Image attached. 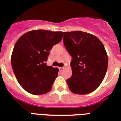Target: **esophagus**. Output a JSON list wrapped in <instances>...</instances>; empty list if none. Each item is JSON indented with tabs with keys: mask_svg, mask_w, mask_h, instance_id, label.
Listing matches in <instances>:
<instances>
[{
	"mask_svg": "<svg viewBox=\"0 0 121 121\" xmlns=\"http://www.w3.org/2000/svg\"><path fill=\"white\" fill-rule=\"evenodd\" d=\"M63 70H64V68H63V67H60V68H59L60 72H62V71H63Z\"/></svg>",
	"mask_w": 121,
	"mask_h": 121,
	"instance_id": "34e87169",
	"label": "esophagus"
}]
</instances>
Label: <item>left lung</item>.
Instances as JSON below:
<instances>
[{"instance_id": "obj_1", "label": "left lung", "mask_w": 121, "mask_h": 121, "mask_svg": "<svg viewBox=\"0 0 121 121\" xmlns=\"http://www.w3.org/2000/svg\"><path fill=\"white\" fill-rule=\"evenodd\" d=\"M65 48L72 56V75L66 80L70 91L84 95L99 87L105 77L108 56L100 39L83 31L63 32Z\"/></svg>"}]
</instances>
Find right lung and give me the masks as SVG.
<instances>
[{
	"instance_id": "add662e5",
	"label": "right lung",
	"mask_w": 121,
	"mask_h": 121,
	"mask_svg": "<svg viewBox=\"0 0 121 121\" xmlns=\"http://www.w3.org/2000/svg\"><path fill=\"white\" fill-rule=\"evenodd\" d=\"M63 32L43 29L24 34L14 45L11 65L22 88L31 94H46L52 88L59 70L46 65L53 46L61 41Z\"/></svg>"
}]
</instances>
